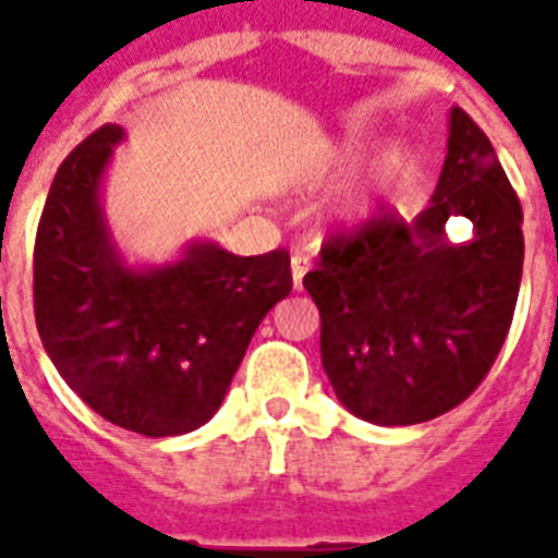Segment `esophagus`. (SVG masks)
<instances>
[{
    "label": "esophagus",
    "instance_id": "34e87169",
    "mask_svg": "<svg viewBox=\"0 0 558 558\" xmlns=\"http://www.w3.org/2000/svg\"><path fill=\"white\" fill-rule=\"evenodd\" d=\"M310 269H313V260H310L304 252L292 254V283H295V289H301V283H304V275Z\"/></svg>",
    "mask_w": 558,
    "mask_h": 558
}]
</instances>
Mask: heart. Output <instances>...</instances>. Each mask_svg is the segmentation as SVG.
Wrapping results in <instances>:
<instances>
[{"label":"heart","instance_id":"1","mask_svg":"<svg viewBox=\"0 0 558 558\" xmlns=\"http://www.w3.org/2000/svg\"><path fill=\"white\" fill-rule=\"evenodd\" d=\"M376 142H379L376 133H373V130H365V126L341 133L330 150L324 153V159L315 165L313 177L310 179H313L315 185H322V182H332V179L348 177L350 170H356L359 165L371 156ZM408 165H411V156H408L405 147L390 144L388 150L376 159V165L371 168L365 182H359V185L344 196L341 210H344L348 217H362V214H367V210L373 208L376 196H379L381 187H388L390 182H397V179L408 170Z\"/></svg>","mask_w":558,"mask_h":558}]
</instances>
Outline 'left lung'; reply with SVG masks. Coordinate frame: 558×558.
<instances>
[{
	"label": "left lung",
	"instance_id": "8db88e82",
	"mask_svg": "<svg viewBox=\"0 0 558 558\" xmlns=\"http://www.w3.org/2000/svg\"><path fill=\"white\" fill-rule=\"evenodd\" d=\"M454 216L473 222L466 244L448 240ZM521 219L489 138L451 107L428 205L411 222L385 214L327 240L304 289L322 313V365L350 414L428 423L484 381L519 301Z\"/></svg>",
	"mask_w": 558,
	"mask_h": 558
}]
</instances>
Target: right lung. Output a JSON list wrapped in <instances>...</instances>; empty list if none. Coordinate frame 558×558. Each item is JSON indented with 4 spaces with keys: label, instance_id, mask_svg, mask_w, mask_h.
<instances>
[{
    "label": "right lung",
    "instance_id": "obj_1",
    "mask_svg": "<svg viewBox=\"0 0 558 558\" xmlns=\"http://www.w3.org/2000/svg\"><path fill=\"white\" fill-rule=\"evenodd\" d=\"M124 138V126H100L57 170L34 245V315L48 359L92 411L177 437L217 414L254 330L292 292L289 254L191 240L173 260H126L104 210Z\"/></svg>",
    "mask_w": 558,
    "mask_h": 558
}]
</instances>
